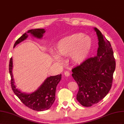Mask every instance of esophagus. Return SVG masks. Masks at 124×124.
Segmentation results:
<instances>
[{
    "label": "esophagus",
    "mask_w": 124,
    "mask_h": 124,
    "mask_svg": "<svg viewBox=\"0 0 124 124\" xmlns=\"http://www.w3.org/2000/svg\"><path fill=\"white\" fill-rule=\"evenodd\" d=\"M64 75H65V76L68 77V76H69L70 75V72L69 71H65L64 72Z\"/></svg>",
    "instance_id": "obj_1"
}]
</instances>
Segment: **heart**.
Segmentation results:
<instances>
[{"mask_svg": "<svg viewBox=\"0 0 124 124\" xmlns=\"http://www.w3.org/2000/svg\"><path fill=\"white\" fill-rule=\"evenodd\" d=\"M92 47V41L82 34H75L61 39L56 44V51L60 55L70 56L74 64H80L86 59ZM55 58L58 60V56Z\"/></svg>", "mask_w": 124, "mask_h": 124, "instance_id": "heart-1", "label": "heart"}]
</instances>
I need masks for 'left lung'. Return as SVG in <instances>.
Listing matches in <instances>:
<instances>
[{"mask_svg":"<svg viewBox=\"0 0 124 124\" xmlns=\"http://www.w3.org/2000/svg\"><path fill=\"white\" fill-rule=\"evenodd\" d=\"M94 29L99 40L97 55L72 70V75L79 87L76 99L86 107L98 103L108 93L116 66L110 42L98 29Z\"/></svg>","mask_w":124,"mask_h":124,"instance_id":"8db88e82","label":"left lung"}]
</instances>
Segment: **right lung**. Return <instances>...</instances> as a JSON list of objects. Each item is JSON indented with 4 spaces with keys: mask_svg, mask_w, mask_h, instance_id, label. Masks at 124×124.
<instances>
[{
    "mask_svg": "<svg viewBox=\"0 0 124 124\" xmlns=\"http://www.w3.org/2000/svg\"><path fill=\"white\" fill-rule=\"evenodd\" d=\"M45 32L44 29L30 30L27 33H31L35 37L40 38ZM28 35L24 33L17 39L14 47L27 37ZM12 58H11L9 62V70L11 76V86L13 93L22 103L29 108L37 111H43L50 108L55 100L56 87L61 79V74L48 77L44 83L36 91L31 94H26L21 93L16 88L13 78L12 73Z\"/></svg>",
    "mask_w": 124,
    "mask_h": 124,
    "instance_id": "1",
    "label": "right lung"
}]
</instances>
